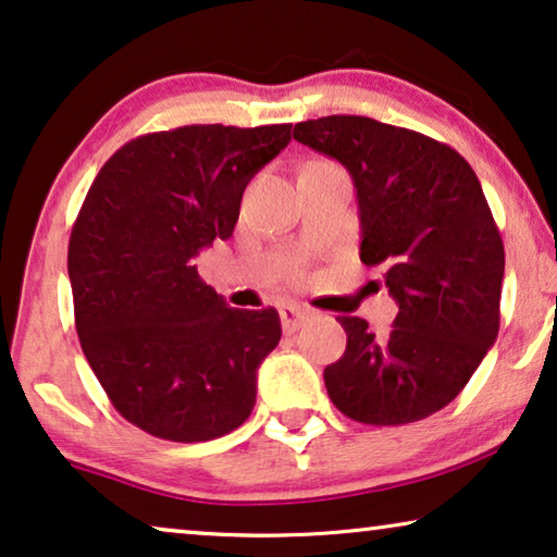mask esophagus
I'll return each mask as SVG.
<instances>
[{"label":"esophagus","instance_id":"1","mask_svg":"<svg viewBox=\"0 0 557 557\" xmlns=\"http://www.w3.org/2000/svg\"><path fill=\"white\" fill-rule=\"evenodd\" d=\"M278 317H281V324H284V332L286 334H294L296 329L304 324L306 311L301 309V306H296V304H284L278 309Z\"/></svg>","mask_w":557,"mask_h":557}]
</instances>
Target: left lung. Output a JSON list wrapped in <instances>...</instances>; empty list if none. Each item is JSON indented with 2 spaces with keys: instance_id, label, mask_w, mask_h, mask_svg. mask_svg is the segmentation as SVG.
<instances>
[{
  "instance_id": "obj_1",
  "label": "left lung",
  "mask_w": 557,
  "mask_h": 557,
  "mask_svg": "<svg viewBox=\"0 0 557 557\" xmlns=\"http://www.w3.org/2000/svg\"><path fill=\"white\" fill-rule=\"evenodd\" d=\"M294 140L349 171L361 263L382 265L399 306L386 334L359 317L336 319L346 351L324 369L329 397L376 426L440 412L499 332L505 248L478 175L449 145L361 115L296 123Z\"/></svg>"
}]
</instances>
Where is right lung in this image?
I'll return each instance as SVG.
<instances>
[{"label": "right lung", "mask_w": 557, "mask_h": 557, "mask_svg": "<svg viewBox=\"0 0 557 557\" xmlns=\"http://www.w3.org/2000/svg\"><path fill=\"white\" fill-rule=\"evenodd\" d=\"M292 125H185L125 143L92 181L70 233L79 344L112 407L152 437L208 442L256 405L276 309H231L196 256L231 238L246 185Z\"/></svg>", "instance_id": "1"}]
</instances>
